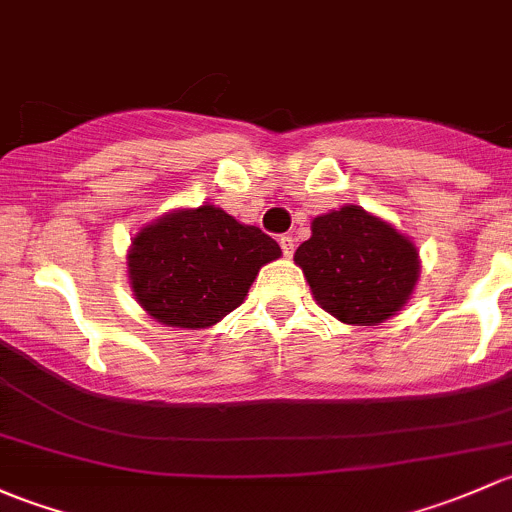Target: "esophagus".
Masks as SVG:
<instances>
[{
	"label": "esophagus",
	"instance_id": "1",
	"mask_svg": "<svg viewBox=\"0 0 512 512\" xmlns=\"http://www.w3.org/2000/svg\"><path fill=\"white\" fill-rule=\"evenodd\" d=\"M278 244H281L283 254H286V256H293V251H295V239H293L291 234H283L281 239H278Z\"/></svg>",
	"mask_w": 512,
	"mask_h": 512
}]
</instances>
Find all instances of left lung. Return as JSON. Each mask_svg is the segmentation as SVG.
Instances as JSON below:
<instances>
[{
    "instance_id": "1",
    "label": "left lung",
    "mask_w": 512,
    "mask_h": 512,
    "mask_svg": "<svg viewBox=\"0 0 512 512\" xmlns=\"http://www.w3.org/2000/svg\"><path fill=\"white\" fill-rule=\"evenodd\" d=\"M310 229L295 263L320 308L347 325H374L407 303L419 278V254L392 224L350 204L313 219Z\"/></svg>"
}]
</instances>
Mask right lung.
Wrapping results in <instances>:
<instances>
[{"mask_svg":"<svg viewBox=\"0 0 512 512\" xmlns=\"http://www.w3.org/2000/svg\"><path fill=\"white\" fill-rule=\"evenodd\" d=\"M281 246L258 226L204 204L142 229L128 256L138 303L162 325L209 328L239 308L258 268Z\"/></svg>","mask_w":512,"mask_h":512,"instance_id":"1","label":"right lung"}]
</instances>
